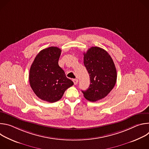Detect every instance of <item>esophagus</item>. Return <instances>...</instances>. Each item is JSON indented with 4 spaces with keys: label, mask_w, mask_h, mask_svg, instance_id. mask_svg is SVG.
Wrapping results in <instances>:
<instances>
[{
    "label": "esophagus",
    "mask_w": 149,
    "mask_h": 149,
    "mask_svg": "<svg viewBox=\"0 0 149 149\" xmlns=\"http://www.w3.org/2000/svg\"><path fill=\"white\" fill-rule=\"evenodd\" d=\"M73 82H74V85H77L78 82V80L77 79H73Z\"/></svg>",
    "instance_id": "esophagus-1"
}]
</instances>
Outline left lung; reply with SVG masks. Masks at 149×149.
<instances>
[{"mask_svg": "<svg viewBox=\"0 0 149 149\" xmlns=\"http://www.w3.org/2000/svg\"><path fill=\"white\" fill-rule=\"evenodd\" d=\"M84 63L90 79V85L82 91L87 100L95 102L107 96L117 81V71L113 59L105 50L97 47L84 53Z\"/></svg>", "mask_w": 149, "mask_h": 149, "instance_id": "left-lung-1", "label": "left lung"}]
</instances>
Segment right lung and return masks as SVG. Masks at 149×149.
I'll return each mask as SVG.
<instances>
[{
    "label": "right lung",
    "instance_id": "obj_1",
    "mask_svg": "<svg viewBox=\"0 0 149 149\" xmlns=\"http://www.w3.org/2000/svg\"><path fill=\"white\" fill-rule=\"evenodd\" d=\"M61 50L51 47L40 51L31 65L29 79L36 95L45 101L59 100L67 89L74 85L59 66Z\"/></svg>",
    "mask_w": 149,
    "mask_h": 149
}]
</instances>
